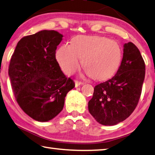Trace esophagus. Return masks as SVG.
Wrapping results in <instances>:
<instances>
[{
    "mask_svg": "<svg viewBox=\"0 0 155 155\" xmlns=\"http://www.w3.org/2000/svg\"><path fill=\"white\" fill-rule=\"evenodd\" d=\"M74 82H75V88H77L78 86H80L81 84H82V82H81L80 81H78V80H75Z\"/></svg>",
    "mask_w": 155,
    "mask_h": 155,
    "instance_id": "obj_1",
    "label": "esophagus"
}]
</instances>
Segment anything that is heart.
Listing matches in <instances>:
<instances>
[{
  "label": "heart",
  "instance_id": "heart-1",
  "mask_svg": "<svg viewBox=\"0 0 155 155\" xmlns=\"http://www.w3.org/2000/svg\"><path fill=\"white\" fill-rule=\"evenodd\" d=\"M57 61L67 75L80 67V58L86 74L94 80H103L111 77L120 64L122 50L114 40L101 36L79 35L70 44H64L56 51Z\"/></svg>",
  "mask_w": 155,
  "mask_h": 155
}]
</instances>
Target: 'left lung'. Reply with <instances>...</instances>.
<instances>
[{"label":"left lung","instance_id":"1","mask_svg":"<svg viewBox=\"0 0 155 155\" xmlns=\"http://www.w3.org/2000/svg\"><path fill=\"white\" fill-rule=\"evenodd\" d=\"M145 78V63L134 43H124L116 75L94 88L88 111L99 123L112 126L131 114L139 101Z\"/></svg>","mask_w":155,"mask_h":155}]
</instances>
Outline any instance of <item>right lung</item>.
<instances>
[{"label": "right lung", "instance_id": "1", "mask_svg": "<svg viewBox=\"0 0 155 155\" xmlns=\"http://www.w3.org/2000/svg\"><path fill=\"white\" fill-rule=\"evenodd\" d=\"M62 35L41 31L19 41L11 58L9 75L18 104L34 120L47 122L63 109L67 93L75 87L56 59Z\"/></svg>", "mask_w": 155, "mask_h": 155}]
</instances>
